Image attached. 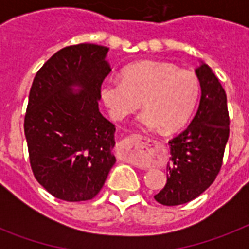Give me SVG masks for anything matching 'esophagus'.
I'll return each mask as SVG.
<instances>
[{
	"label": "esophagus",
	"instance_id": "obj_1",
	"mask_svg": "<svg viewBox=\"0 0 249 249\" xmlns=\"http://www.w3.org/2000/svg\"><path fill=\"white\" fill-rule=\"evenodd\" d=\"M154 143H155V141L152 140L151 137L142 136L140 133L132 134V136L126 137V138L121 141V146L124 148L125 154L132 156V158L138 156L144 148H148Z\"/></svg>",
	"mask_w": 249,
	"mask_h": 249
}]
</instances>
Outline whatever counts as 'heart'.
<instances>
[{"label": "heart", "instance_id": "1", "mask_svg": "<svg viewBox=\"0 0 249 249\" xmlns=\"http://www.w3.org/2000/svg\"><path fill=\"white\" fill-rule=\"evenodd\" d=\"M200 95V83L191 72L179 71L172 64L143 60L121 71V81L101 85V98L115 120L140 108V123L164 133L179 130L189 121Z\"/></svg>", "mask_w": 249, "mask_h": 249}]
</instances>
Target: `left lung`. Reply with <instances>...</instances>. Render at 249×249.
Instances as JSON below:
<instances>
[{
    "mask_svg": "<svg viewBox=\"0 0 249 249\" xmlns=\"http://www.w3.org/2000/svg\"><path fill=\"white\" fill-rule=\"evenodd\" d=\"M201 98L196 115L185 130L169 141L166 183L155 195L163 205L189 203L212 185L222 166L230 134L228 99L207 64L197 68Z\"/></svg>",
    "mask_w": 249,
    "mask_h": 249,
    "instance_id": "1",
    "label": "left lung"
}]
</instances>
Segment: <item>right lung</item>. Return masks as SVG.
Segmentation results:
<instances>
[{
  "mask_svg": "<svg viewBox=\"0 0 249 249\" xmlns=\"http://www.w3.org/2000/svg\"><path fill=\"white\" fill-rule=\"evenodd\" d=\"M107 52L95 44L60 49L38 70L29 90V163L37 182L62 200L93 199L116 161V128L98 108L101 85L111 72ZM73 85L83 90L75 93Z\"/></svg>",
  "mask_w": 249,
  "mask_h": 249,
  "instance_id": "right-lung-1",
  "label": "right lung"
}]
</instances>
